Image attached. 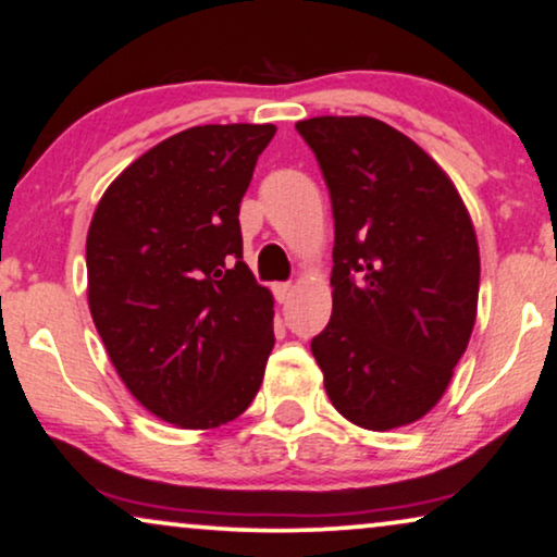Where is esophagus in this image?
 Returning <instances> with one entry per match:
<instances>
[{"label": "esophagus", "instance_id": "obj_1", "mask_svg": "<svg viewBox=\"0 0 557 557\" xmlns=\"http://www.w3.org/2000/svg\"><path fill=\"white\" fill-rule=\"evenodd\" d=\"M272 293H274V298H277L280 302H285L293 295V285L290 283H277V285L272 287Z\"/></svg>", "mask_w": 557, "mask_h": 557}]
</instances>
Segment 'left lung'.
Instances as JSON below:
<instances>
[{
  "mask_svg": "<svg viewBox=\"0 0 557 557\" xmlns=\"http://www.w3.org/2000/svg\"><path fill=\"white\" fill-rule=\"evenodd\" d=\"M331 193L333 313L310 344L354 425H410L438 405L469 346L479 242L456 185L410 137L374 116L295 124Z\"/></svg>",
  "mask_w": 557,
  "mask_h": 557,
  "instance_id": "obj_1",
  "label": "left lung"
}]
</instances>
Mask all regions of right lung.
<instances>
[{
	"mask_svg": "<svg viewBox=\"0 0 557 557\" xmlns=\"http://www.w3.org/2000/svg\"><path fill=\"white\" fill-rule=\"evenodd\" d=\"M274 132L203 124L162 139L88 226L96 331L137 403L175 428L226 425L262 384L274 300L242 259L239 203Z\"/></svg>",
	"mask_w": 557,
	"mask_h": 557,
	"instance_id": "obj_1",
	"label": "right lung"
}]
</instances>
